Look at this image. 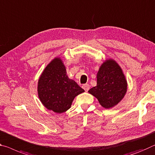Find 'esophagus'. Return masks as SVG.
Masks as SVG:
<instances>
[{
  "label": "esophagus",
  "mask_w": 155,
  "mask_h": 155,
  "mask_svg": "<svg viewBox=\"0 0 155 155\" xmlns=\"http://www.w3.org/2000/svg\"><path fill=\"white\" fill-rule=\"evenodd\" d=\"M82 87L84 89L85 92H87V91L90 89V85L89 84H83L82 85Z\"/></svg>",
  "instance_id": "1"
}]
</instances>
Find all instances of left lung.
I'll list each match as a JSON object with an SVG mask.
<instances>
[{"instance_id":"1","label":"left lung","mask_w":155,"mask_h":155,"mask_svg":"<svg viewBox=\"0 0 155 155\" xmlns=\"http://www.w3.org/2000/svg\"><path fill=\"white\" fill-rule=\"evenodd\" d=\"M127 81L120 66L110 59L101 66L97 73V85L88 92L97 98L105 108L119 104L126 94Z\"/></svg>"}]
</instances>
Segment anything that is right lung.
Listing matches in <instances>:
<instances>
[{"label": "right lung", "instance_id": "add662e5", "mask_svg": "<svg viewBox=\"0 0 155 155\" xmlns=\"http://www.w3.org/2000/svg\"><path fill=\"white\" fill-rule=\"evenodd\" d=\"M66 74L62 61L56 58L47 65L38 80L39 99L44 106L56 113L67 111L75 97L84 92Z\"/></svg>", "mask_w": 155, "mask_h": 155}]
</instances>
